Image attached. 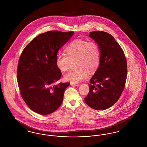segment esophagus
Returning <instances> with one entry per match:
<instances>
[{
    "label": "esophagus",
    "instance_id": "esophagus-1",
    "mask_svg": "<svg viewBox=\"0 0 147 147\" xmlns=\"http://www.w3.org/2000/svg\"><path fill=\"white\" fill-rule=\"evenodd\" d=\"M70 85H73V86H79V84H78V83H70Z\"/></svg>",
    "mask_w": 147,
    "mask_h": 147
}]
</instances>
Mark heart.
Here are the masks:
<instances>
[{
	"label": "heart",
	"mask_w": 147,
	"mask_h": 147,
	"mask_svg": "<svg viewBox=\"0 0 147 147\" xmlns=\"http://www.w3.org/2000/svg\"><path fill=\"white\" fill-rule=\"evenodd\" d=\"M67 55L59 54L56 57V64L61 71L69 68L71 61L77 59L78 69L69 71L64 76L65 81L78 83L86 79L88 71L94 72L100 63V52L98 43L94 41L76 40L66 48Z\"/></svg>",
	"instance_id": "b5f03b06"
}]
</instances>
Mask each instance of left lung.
<instances>
[{
    "mask_svg": "<svg viewBox=\"0 0 147 147\" xmlns=\"http://www.w3.org/2000/svg\"><path fill=\"white\" fill-rule=\"evenodd\" d=\"M89 37L98 45L100 63L90 79V91L84 100L92 109L104 110L118 101L124 89L127 61L122 49L112 35L93 31Z\"/></svg>",
    "mask_w": 147,
    "mask_h": 147,
    "instance_id": "1",
    "label": "left lung"
}]
</instances>
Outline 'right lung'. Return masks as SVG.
Listing matches in <instances>:
<instances>
[{"mask_svg": "<svg viewBox=\"0 0 147 147\" xmlns=\"http://www.w3.org/2000/svg\"><path fill=\"white\" fill-rule=\"evenodd\" d=\"M74 32L51 31L37 36L23 50L20 57L17 78L21 96L28 107L46 115L61 106L69 83H55L62 73L56 64L58 51Z\"/></svg>", "mask_w": 147, "mask_h": 147, "instance_id": "obj_1", "label": "right lung"}]
</instances>
